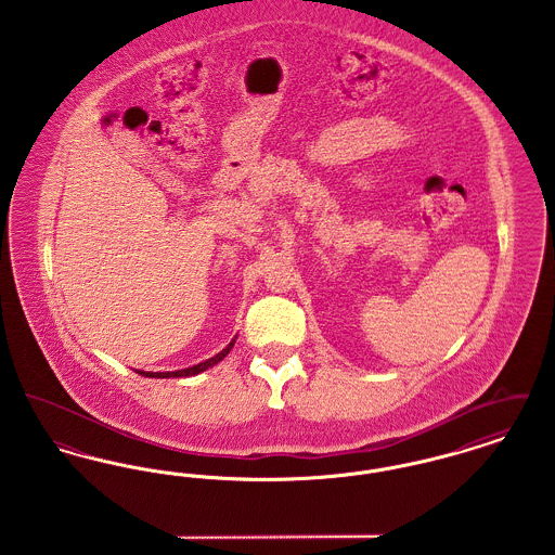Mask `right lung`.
Here are the masks:
<instances>
[{
  "mask_svg": "<svg viewBox=\"0 0 555 555\" xmlns=\"http://www.w3.org/2000/svg\"><path fill=\"white\" fill-rule=\"evenodd\" d=\"M235 339H237V337H235ZM235 339L227 345L220 353H216L214 358H210V360H206V362H202V364H197V366H191V369L175 370V372H143V370H137V372H139L141 376H150V378H181V376H195V374H199V372H204V370L211 369V366L218 364L220 360H224L227 353L233 349Z\"/></svg>",
  "mask_w": 555,
  "mask_h": 555,
  "instance_id": "add662e5",
  "label": "right lung"
}]
</instances>
